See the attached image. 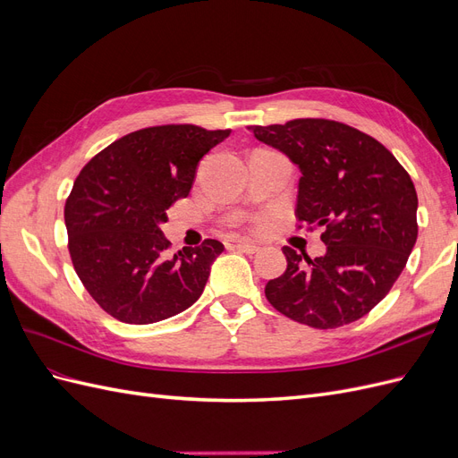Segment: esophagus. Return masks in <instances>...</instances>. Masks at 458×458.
<instances>
[{
  "label": "esophagus",
  "instance_id": "1",
  "mask_svg": "<svg viewBox=\"0 0 458 458\" xmlns=\"http://www.w3.org/2000/svg\"><path fill=\"white\" fill-rule=\"evenodd\" d=\"M233 248H237L239 252H244V254H256V252L259 250V246H256V244H252V242H246V241L234 242Z\"/></svg>",
  "mask_w": 458,
  "mask_h": 458
}]
</instances>
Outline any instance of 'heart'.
Listing matches in <instances>:
<instances>
[{
	"instance_id": "obj_1",
	"label": "heart",
	"mask_w": 458,
	"mask_h": 458,
	"mask_svg": "<svg viewBox=\"0 0 458 458\" xmlns=\"http://www.w3.org/2000/svg\"><path fill=\"white\" fill-rule=\"evenodd\" d=\"M258 227H261V221H258Z\"/></svg>"
}]
</instances>
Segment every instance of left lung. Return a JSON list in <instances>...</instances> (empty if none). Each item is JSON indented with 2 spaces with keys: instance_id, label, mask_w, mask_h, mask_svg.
Instances as JSON below:
<instances>
[{
  "instance_id": "1",
  "label": "left lung",
  "mask_w": 458,
  "mask_h": 458,
  "mask_svg": "<svg viewBox=\"0 0 458 458\" xmlns=\"http://www.w3.org/2000/svg\"><path fill=\"white\" fill-rule=\"evenodd\" d=\"M248 130L298 164V227H323L327 244V254L315 259L284 246L288 266L266 284L267 301L313 328L357 321L390 293L417 242L411 175L380 141L336 120L298 118Z\"/></svg>"
}]
</instances>
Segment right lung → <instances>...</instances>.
<instances>
[{"instance_id":"add662e5","label":"right lung","mask_w":458,"mask_h":458,"mask_svg":"<svg viewBox=\"0 0 458 458\" xmlns=\"http://www.w3.org/2000/svg\"><path fill=\"white\" fill-rule=\"evenodd\" d=\"M229 133L192 123L143 128L81 168L64 204L68 252L81 284L110 317L150 325L200 298L224 244L206 239L170 256L160 224L189 195L200 158Z\"/></svg>"}]
</instances>
